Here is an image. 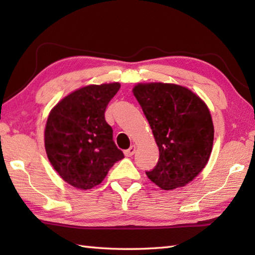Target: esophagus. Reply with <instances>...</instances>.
I'll return each mask as SVG.
<instances>
[{
	"label": "esophagus",
	"mask_w": 255,
	"mask_h": 255,
	"mask_svg": "<svg viewBox=\"0 0 255 255\" xmlns=\"http://www.w3.org/2000/svg\"><path fill=\"white\" fill-rule=\"evenodd\" d=\"M134 152H136V145L132 144L130 148L127 149V150H125L124 153H125V155H126V156H131V155H133Z\"/></svg>",
	"instance_id": "1"
}]
</instances>
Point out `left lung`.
<instances>
[{
    "label": "left lung",
    "mask_w": 255,
    "mask_h": 255,
    "mask_svg": "<svg viewBox=\"0 0 255 255\" xmlns=\"http://www.w3.org/2000/svg\"><path fill=\"white\" fill-rule=\"evenodd\" d=\"M133 95L159 148V161L145 174L164 191L192 182L207 164L214 125L207 105L191 90L171 83H140Z\"/></svg>",
    "instance_id": "left-lung-1"
}]
</instances>
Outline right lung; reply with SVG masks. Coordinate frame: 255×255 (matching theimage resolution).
Masks as SVG:
<instances>
[{
	"mask_svg": "<svg viewBox=\"0 0 255 255\" xmlns=\"http://www.w3.org/2000/svg\"><path fill=\"white\" fill-rule=\"evenodd\" d=\"M121 84L88 85L52 108L45 129V148L58 174L79 189L99 185L124 158L113 140L105 111Z\"/></svg>",
	"mask_w": 255,
	"mask_h": 255,
	"instance_id": "obj_1",
	"label": "right lung"
}]
</instances>
